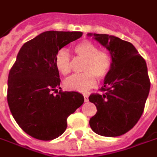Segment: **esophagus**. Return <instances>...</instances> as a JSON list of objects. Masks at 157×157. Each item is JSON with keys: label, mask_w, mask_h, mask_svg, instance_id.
I'll list each match as a JSON object with an SVG mask.
<instances>
[{"label": "esophagus", "mask_w": 157, "mask_h": 157, "mask_svg": "<svg viewBox=\"0 0 157 157\" xmlns=\"http://www.w3.org/2000/svg\"><path fill=\"white\" fill-rule=\"evenodd\" d=\"M83 98H84V101H85V102H88V101H89V95H87V94H83Z\"/></svg>", "instance_id": "1"}]
</instances>
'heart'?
<instances>
[{"label":"heart","mask_w":157,"mask_h":157,"mask_svg":"<svg viewBox=\"0 0 157 157\" xmlns=\"http://www.w3.org/2000/svg\"><path fill=\"white\" fill-rule=\"evenodd\" d=\"M76 57L84 60L82 66L83 74L75 75L64 82L65 88L69 90L85 92L97 83V78L104 79L112 67V59L108 52L99 51L93 42L84 40L75 45ZM55 66L63 75H67L73 70V61L69 53L61 49L55 56Z\"/></svg>","instance_id":"b5f03b06"}]
</instances>
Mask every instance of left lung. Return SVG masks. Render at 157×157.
<instances>
[{
	"label": "left lung",
	"instance_id": "obj_1",
	"mask_svg": "<svg viewBox=\"0 0 157 157\" xmlns=\"http://www.w3.org/2000/svg\"><path fill=\"white\" fill-rule=\"evenodd\" d=\"M88 35L106 47L112 59L111 70L99 90L102 93L89 97L97 107L90 126L101 136H121L133 128L144 111L150 90L147 64L131 42L108 34Z\"/></svg>",
	"mask_w": 157,
	"mask_h": 157
}]
</instances>
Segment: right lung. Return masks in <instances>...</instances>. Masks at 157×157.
<instances>
[{
	"instance_id": "obj_1",
	"label": "right lung",
	"mask_w": 157,
	"mask_h": 157,
	"mask_svg": "<svg viewBox=\"0 0 157 157\" xmlns=\"http://www.w3.org/2000/svg\"><path fill=\"white\" fill-rule=\"evenodd\" d=\"M82 32L47 31L21 47L8 78L7 99L15 121L25 133L51 140L67 129V119L83 104L77 91H62L55 66L57 52ZM57 93V95H54Z\"/></svg>"
}]
</instances>
